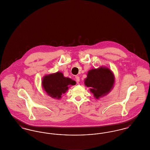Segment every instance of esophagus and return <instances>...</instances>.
I'll return each mask as SVG.
<instances>
[{
    "label": "esophagus",
    "instance_id": "obj_1",
    "mask_svg": "<svg viewBox=\"0 0 150 150\" xmlns=\"http://www.w3.org/2000/svg\"><path fill=\"white\" fill-rule=\"evenodd\" d=\"M75 79H76V82H80V77H79V76H76L75 77Z\"/></svg>",
    "mask_w": 150,
    "mask_h": 150
}]
</instances>
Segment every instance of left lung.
<instances>
[{
  "mask_svg": "<svg viewBox=\"0 0 150 150\" xmlns=\"http://www.w3.org/2000/svg\"><path fill=\"white\" fill-rule=\"evenodd\" d=\"M114 83V76L112 71L103 67L89 70L85 80V85L90 88V91L96 99L108 94Z\"/></svg>",
  "mask_w": 150,
  "mask_h": 150,
  "instance_id": "obj_1",
  "label": "left lung"
}]
</instances>
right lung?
Returning a JSON list of instances; mask_svg holds the SVG:
<instances>
[{"label":"right lung","mask_w":150,"mask_h":150,"mask_svg":"<svg viewBox=\"0 0 150 150\" xmlns=\"http://www.w3.org/2000/svg\"><path fill=\"white\" fill-rule=\"evenodd\" d=\"M76 82L65 77L61 72L46 76L42 81L44 90L52 98L60 99L61 95L68 89V85H74Z\"/></svg>","instance_id":"add662e5"}]
</instances>
